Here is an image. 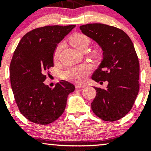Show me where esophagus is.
Instances as JSON below:
<instances>
[{
    "instance_id": "1",
    "label": "esophagus",
    "mask_w": 151,
    "mask_h": 151,
    "mask_svg": "<svg viewBox=\"0 0 151 151\" xmlns=\"http://www.w3.org/2000/svg\"><path fill=\"white\" fill-rule=\"evenodd\" d=\"M76 86V88H84V87H86V84H77V85L75 86Z\"/></svg>"
}]
</instances>
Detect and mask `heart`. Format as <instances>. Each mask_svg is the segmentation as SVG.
I'll use <instances>...</instances> for the list:
<instances>
[{
    "label": "heart",
    "instance_id": "heart-1",
    "mask_svg": "<svg viewBox=\"0 0 151 151\" xmlns=\"http://www.w3.org/2000/svg\"><path fill=\"white\" fill-rule=\"evenodd\" d=\"M70 42L76 49L81 51L86 47H89V38L85 35L81 33H76L70 37ZM62 47V44H59L55 48L54 52V59L58 58L59 53ZM91 71V67L88 65H82L75 67H70L61 72V77L67 80L74 82H81L84 80L85 77Z\"/></svg>",
    "mask_w": 151,
    "mask_h": 151
}]
</instances>
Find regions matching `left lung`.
<instances>
[{"mask_svg":"<svg viewBox=\"0 0 151 151\" xmlns=\"http://www.w3.org/2000/svg\"><path fill=\"white\" fill-rule=\"evenodd\" d=\"M79 29L103 52L91 79L108 81L106 89L94 87L91 109L102 120H119L130 111L139 91V62L132 41L122 30L104 24H86Z\"/></svg>","mask_w":151,"mask_h":151,"instance_id":"8db88e82","label":"left lung"}]
</instances>
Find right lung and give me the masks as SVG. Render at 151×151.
<instances>
[{
    "instance_id": "obj_1",
    "label": "right lung",
    "mask_w": 151,
    "mask_h": 151,
    "mask_svg": "<svg viewBox=\"0 0 151 151\" xmlns=\"http://www.w3.org/2000/svg\"><path fill=\"white\" fill-rule=\"evenodd\" d=\"M75 25L34 29L18 43L10 65L12 90L20 113L35 124L47 125L63 114L67 96L75 86L62 80L52 89L45 85V71L53 67L57 45Z\"/></svg>"
}]
</instances>
